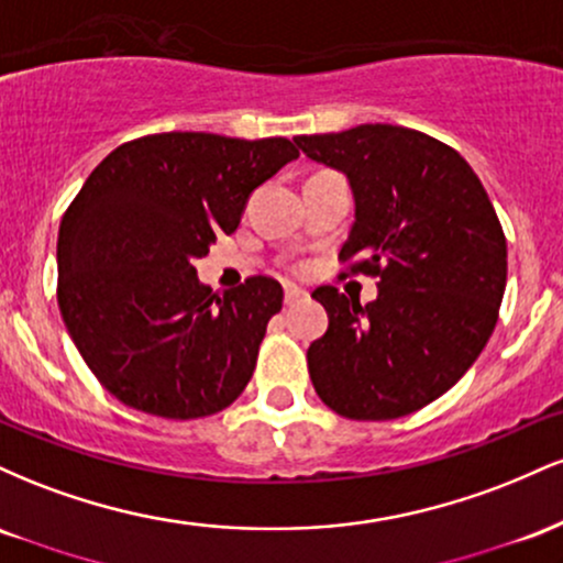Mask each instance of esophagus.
I'll use <instances>...</instances> for the list:
<instances>
[{
	"label": "esophagus",
	"instance_id": "1",
	"mask_svg": "<svg viewBox=\"0 0 563 563\" xmlns=\"http://www.w3.org/2000/svg\"><path fill=\"white\" fill-rule=\"evenodd\" d=\"M303 296H307V294H303L301 288H296V286H286V294H283V301H286L288 307H290V303H299V301L303 299Z\"/></svg>",
	"mask_w": 563,
	"mask_h": 563
}]
</instances>
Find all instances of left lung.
<instances>
[{
    "label": "left lung",
    "instance_id": "8db88e82",
    "mask_svg": "<svg viewBox=\"0 0 563 563\" xmlns=\"http://www.w3.org/2000/svg\"><path fill=\"white\" fill-rule=\"evenodd\" d=\"M307 158L346 174L352 273L378 277L376 301L312 294L328 331L307 349L309 378L352 421L410 416L476 363L506 290V235L479 177L450 145L416 129L360 124L294 137Z\"/></svg>",
    "mask_w": 563,
    "mask_h": 563
}]
</instances>
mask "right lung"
<instances>
[{"instance_id":"right-lung-1","label":"right lung","mask_w":563,"mask_h":563,"mask_svg":"<svg viewBox=\"0 0 563 563\" xmlns=\"http://www.w3.org/2000/svg\"><path fill=\"white\" fill-rule=\"evenodd\" d=\"M294 158L286 137L164 132L124 142L89 174L57 232V303L119 402L190 421L241 397L283 288L256 275L217 296L196 260Z\"/></svg>"}]
</instances>
